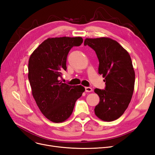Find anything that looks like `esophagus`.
I'll use <instances>...</instances> for the list:
<instances>
[{
    "label": "esophagus",
    "instance_id": "esophagus-1",
    "mask_svg": "<svg viewBox=\"0 0 155 155\" xmlns=\"http://www.w3.org/2000/svg\"><path fill=\"white\" fill-rule=\"evenodd\" d=\"M85 91L87 92H90L92 91V88L91 87H85Z\"/></svg>",
    "mask_w": 155,
    "mask_h": 155
}]
</instances>
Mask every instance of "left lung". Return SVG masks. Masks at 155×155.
Wrapping results in <instances>:
<instances>
[{"label":"left lung","mask_w":155,"mask_h":155,"mask_svg":"<svg viewBox=\"0 0 155 155\" xmlns=\"http://www.w3.org/2000/svg\"><path fill=\"white\" fill-rule=\"evenodd\" d=\"M84 45L95 51L98 72L105 78V89H94L100 100L95 114L104 121L116 120L128 107L134 91L135 74L130 55L118 42L107 37L86 39Z\"/></svg>","instance_id":"obj_1"}]
</instances>
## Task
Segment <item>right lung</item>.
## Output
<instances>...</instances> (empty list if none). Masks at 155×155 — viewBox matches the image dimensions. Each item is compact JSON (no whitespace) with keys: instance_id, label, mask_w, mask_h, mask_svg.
<instances>
[{"instance_id":"right-lung-1","label":"right lung","mask_w":155,"mask_h":155,"mask_svg":"<svg viewBox=\"0 0 155 155\" xmlns=\"http://www.w3.org/2000/svg\"><path fill=\"white\" fill-rule=\"evenodd\" d=\"M82 43L80 37L48 38L30 57L28 79L32 95L42 113L53 122L68 119L85 91L81 85H68L59 80L62 72L67 70L70 50Z\"/></svg>"}]
</instances>
